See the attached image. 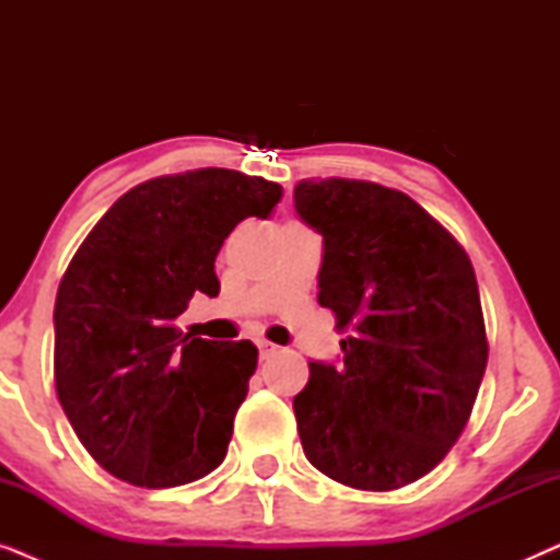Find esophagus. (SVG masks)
Wrapping results in <instances>:
<instances>
[{
  "label": "esophagus",
  "instance_id": "obj_1",
  "mask_svg": "<svg viewBox=\"0 0 560 560\" xmlns=\"http://www.w3.org/2000/svg\"><path fill=\"white\" fill-rule=\"evenodd\" d=\"M257 349H259V359H270L275 351H278V347L270 341H257Z\"/></svg>",
  "mask_w": 560,
  "mask_h": 560
}]
</instances>
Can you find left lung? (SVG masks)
<instances>
[{
	"instance_id": "left-lung-1",
	"label": "left lung",
	"mask_w": 560,
	"mask_h": 560,
	"mask_svg": "<svg viewBox=\"0 0 560 560\" xmlns=\"http://www.w3.org/2000/svg\"><path fill=\"white\" fill-rule=\"evenodd\" d=\"M303 224L324 236L318 303L341 362H311L293 410L305 458L341 485L389 492L425 477L462 435L487 370L474 267L400 190L301 180Z\"/></svg>"
}]
</instances>
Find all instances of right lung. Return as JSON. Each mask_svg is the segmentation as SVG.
Masks as SVG:
<instances>
[{"label": "right lung", "mask_w": 560, "mask_h": 560, "mask_svg": "<svg viewBox=\"0 0 560 560\" xmlns=\"http://www.w3.org/2000/svg\"><path fill=\"white\" fill-rule=\"evenodd\" d=\"M280 198L278 183L226 167L163 175L127 190L73 255L52 311L56 389L117 479L167 489L224 462L257 347L196 339L175 320L194 295H219L221 244Z\"/></svg>", "instance_id": "1"}]
</instances>
